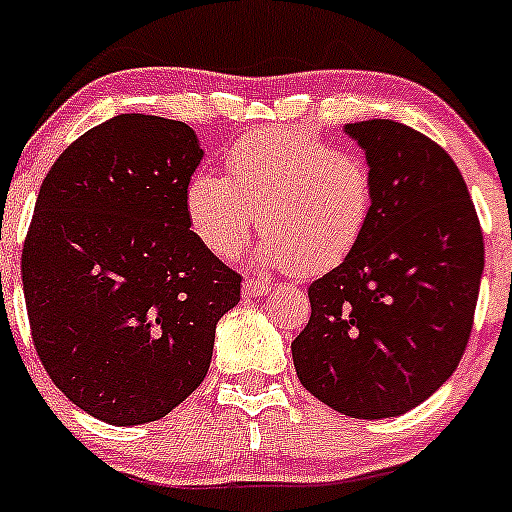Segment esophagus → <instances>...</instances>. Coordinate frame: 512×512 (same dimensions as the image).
Segmentation results:
<instances>
[{
    "label": "esophagus",
    "instance_id": "esophagus-1",
    "mask_svg": "<svg viewBox=\"0 0 512 512\" xmlns=\"http://www.w3.org/2000/svg\"><path fill=\"white\" fill-rule=\"evenodd\" d=\"M271 290V283L268 280L258 278H246L244 280V295L246 298H258V295H266Z\"/></svg>",
    "mask_w": 512,
    "mask_h": 512
}]
</instances>
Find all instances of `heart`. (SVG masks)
<instances>
[{"label":"heart","instance_id":"b5f03b06","mask_svg":"<svg viewBox=\"0 0 512 512\" xmlns=\"http://www.w3.org/2000/svg\"><path fill=\"white\" fill-rule=\"evenodd\" d=\"M227 170L202 168L185 185L192 234L217 256L234 254L261 219L268 263L322 276L354 256L373 222L371 168L298 126L246 134L229 148Z\"/></svg>","mask_w":512,"mask_h":512}]
</instances>
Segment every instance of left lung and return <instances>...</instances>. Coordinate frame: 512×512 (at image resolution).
I'll return each instance as SVG.
<instances>
[{"instance_id": "obj_1", "label": "left lung", "mask_w": 512, "mask_h": 512, "mask_svg": "<svg viewBox=\"0 0 512 512\" xmlns=\"http://www.w3.org/2000/svg\"><path fill=\"white\" fill-rule=\"evenodd\" d=\"M366 151L376 212L354 256L312 280L295 337L300 383L342 415H403L459 366L483 273V232L456 163L430 136L368 119L344 126Z\"/></svg>"}]
</instances>
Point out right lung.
<instances>
[{
    "mask_svg": "<svg viewBox=\"0 0 512 512\" xmlns=\"http://www.w3.org/2000/svg\"><path fill=\"white\" fill-rule=\"evenodd\" d=\"M202 161L175 119L119 114L43 178L21 251L26 312L51 381L109 425L166 417L205 381L241 276L192 234Z\"/></svg>",
    "mask_w": 512,
    "mask_h": 512,
    "instance_id": "1",
    "label": "right lung"
}]
</instances>
